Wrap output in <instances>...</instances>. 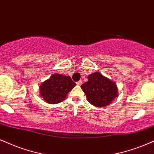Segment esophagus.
Returning a JSON list of instances; mask_svg holds the SVG:
<instances>
[{"label":"esophagus","instance_id":"obj_1","mask_svg":"<svg viewBox=\"0 0 154 154\" xmlns=\"http://www.w3.org/2000/svg\"><path fill=\"white\" fill-rule=\"evenodd\" d=\"M76 83H77V85H82V81L79 80V81H78V82H76Z\"/></svg>","mask_w":154,"mask_h":154}]
</instances>
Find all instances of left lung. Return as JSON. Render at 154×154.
Here are the masks:
<instances>
[{
    "instance_id": "obj_1",
    "label": "left lung",
    "mask_w": 154,
    "mask_h": 154,
    "mask_svg": "<svg viewBox=\"0 0 154 154\" xmlns=\"http://www.w3.org/2000/svg\"><path fill=\"white\" fill-rule=\"evenodd\" d=\"M88 78V81L82 84L81 88L90 104L95 107H104L118 97L116 83L100 72L92 73Z\"/></svg>"
}]
</instances>
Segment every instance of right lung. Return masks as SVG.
Instances as JSON below:
<instances>
[{"label":"right lung","instance_id":"add662e5","mask_svg":"<svg viewBox=\"0 0 154 154\" xmlns=\"http://www.w3.org/2000/svg\"><path fill=\"white\" fill-rule=\"evenodd\" d=\"M75 86L69 76L54 74L41 85V96L49 104H57L64 100L68 92Z\"/></svg>","mask_w":154,"mask_h":154}]
</instances>
